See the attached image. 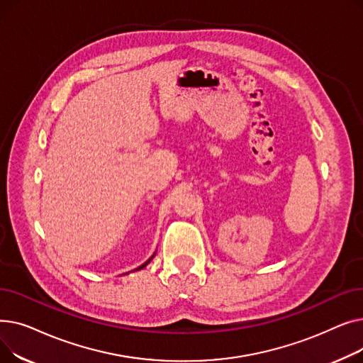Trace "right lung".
<instances>
[{
	"label": "right lung",
	"mask_w": 363,
	"mask_h": 363,
	"mask_svg": "<svg viewBox=\"0 0 363 363\" xmlns=\"http://www.w3.org/2000/svg\"><path fill=\"white\" fill-rule=\"evenodd\" d=\"M151 259H152V257H151ZM151 259H150V260H151ZM150 260H147V262H145V263H144V264H141V266H140V268H138V269H143V268H144V266H147V264H148V263H150Z\"/></svg>",
	"instance_id": "1"
}]
</instances>
